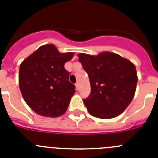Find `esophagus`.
<instances>
[{"instance_id":"34e87169","label":"esophagus","mask_w":158,"mask_h":158,"mask_svg":"<svg viewBox=\"0 0 158 158\" xmlns=\"http://www.w3.org/2000/svg\"><path fill=\"white\" fill-rule=\"evenodd\" d=\"M75 88H76L77 91H78V90L79 89V83H75Z\"/></svg>"}]
</instances>
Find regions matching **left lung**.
<instances>
[{"label": "left lung", "mask_w": 158, "mask_h": 158, "mask_svg": "<svg viewBox=\"0 0 158 158\" xmlns=\"http://www.w3.org/2000/svg\"><path fill=\"white\" fill-rule=\"evenodd\" d=\"M78 56L91 83V93L83 99L88 112L100 119L119 116L134 97L137 83L135 65L108 51L98 55L80 53Z\"/></svg>", "instance_id": "8db88e82"}]
</instances>
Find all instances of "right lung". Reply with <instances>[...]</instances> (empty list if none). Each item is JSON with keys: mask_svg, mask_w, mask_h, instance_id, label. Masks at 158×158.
<instances>
[{"mask_svg": "<svg viewBox=\"0 0 158 158\" xmlns=\"http://www.w3.org/2000/svg\"><path fill=\"white\" fill-rule=\"evenodd\" d=\"M74 54L60 53L54 45L40 46L20 65L19 87L23 99L34 112L46 117L66 112L75 86L69 81L64 64Z\"/></svg>", "mask_w": 158, "mask_h": 158, "instance_id": "add662e5", "label": "right lung"}]
</instances>
